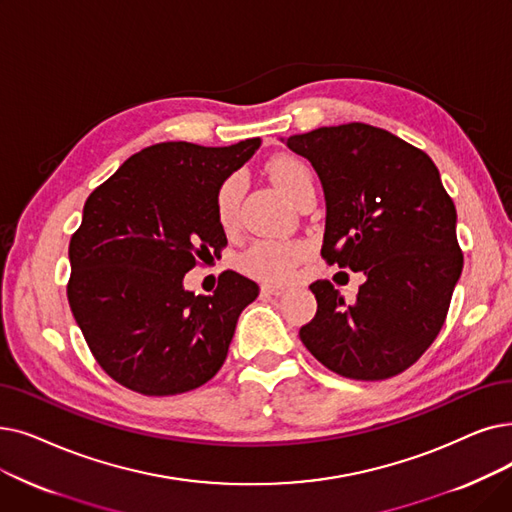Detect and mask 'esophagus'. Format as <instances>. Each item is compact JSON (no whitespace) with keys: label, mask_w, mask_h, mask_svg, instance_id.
<instances>
[{"label":"esophagus","mask_w":512,"mask_h":512,"mask_svg":"<svg viewBox=\"0 0 512 512\" xmlns=\"http://www.w3.org/2000/svg\"><path fill=\"white\" fill-rule=\"evenodd\" d=\"M286 291V286H282V284H263L261 286V293L263 295H274V297H278V295H282Z\"/></svg>","instance_id":"esophagus-1"}]
</instances>
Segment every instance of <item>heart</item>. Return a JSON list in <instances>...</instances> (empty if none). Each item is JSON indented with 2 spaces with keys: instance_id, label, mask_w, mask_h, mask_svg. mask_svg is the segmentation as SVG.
<instances>
[{
  "instance_id": "b5f03b06",
  "label": "heart",
  "mask_w": 512,
  "mask_h": 512,
  "mask_svg": "<svg viewBox=\"0 0 512 512\" xmlns=\"http://www.w3.org/2000/svg\"><path fill=\"white\" fill-rule=\"evenodd\" d=\"M268 173L274 186L288 198V201H293L303 186L311 184V173L307 165L295 157H288V154L276 157L268 165ZM242 192H244V180L240 173L230 175L228 180L219 186L215 196V211H217L219 224L224 228L234 226ZM303 253L305 249L299 242L259 240L240 257V268L255 278L276 282L288 276L295 261L301 259Z\"/></svg>"
}]
</instances>
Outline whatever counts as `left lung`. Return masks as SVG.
Returning <instances> with one entry per match:
<instances>
[{"label": "left lung", "mask_w": 512, "mask_h": 512, "mask_svg": "<svg viewBox=\"0 0 512 512\" xmlns=\"http://www.w3.org/2000/svg\"><path fill=\"white\" fill-rule=\"evenodd\" d=\"M282 142L320 177L322 257L362 272L358 299L316 280L318 311L299 330L328 370L383 381L410 368L446 322L462 274L456 207L425 152L366 123L320 127Z\"/></svg>", "instance_id": "obj_1"}]
</instances>
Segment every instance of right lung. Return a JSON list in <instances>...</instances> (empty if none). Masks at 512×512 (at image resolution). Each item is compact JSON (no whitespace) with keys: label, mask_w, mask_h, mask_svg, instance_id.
<instances>
[{"label":"right lung","mask_w":512,"mask_h":512,"mask_svg":"<svg viewBox=\"0 0 512 512\" xmlns=\"http://www.w3.org/2000/svg\"><path fill=\"white\" fill-rule=\"evenodd\" d=\"M259 146L154 144L87 196L66 295L96 362L123 387L177 395L224 366L259 286L228 270L205 297L186 291L184 276L228 244L215 196Z\"/></svg>","instance_id":"right-lung-1"}]
</instances>
